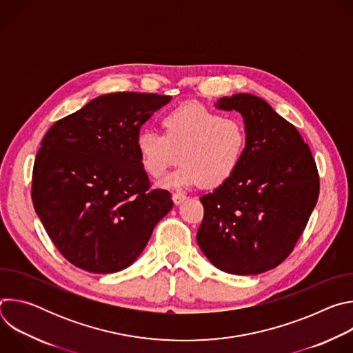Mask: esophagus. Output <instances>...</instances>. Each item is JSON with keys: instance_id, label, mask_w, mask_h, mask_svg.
Segmentation results:
<instances>
[{"instance_id": "1", "label": "esophagus", "mask_w": 353, "mask_h": 353, "mask_svg": "<svg viewBox=\"0 0 353 353\" xmlns=\"http://www.w3.org/2000/svg\"><path fill=\"white\" fill-rule=\"evenodd\" d=\"M172 198H173V203L176 204V205H180L183 201L185 199V195L184 194H180V192H174L173 195H172Z\"/></svg>"}]
</instances>
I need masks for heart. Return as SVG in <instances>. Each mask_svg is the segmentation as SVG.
<instances>
[{
	"label": "heart",
	"mask_w": 353,
	"mask_h": 353,
	"mask_svg": "<svg viewBox=\"0 0 353 353\" xmlns=\"http://www.w3.org/2000/svg\"><path fill=\"white\" fill-rule=\"evenodd\" d=\"M165 135L142 130L135 146L145 172L161 177L177 162L181 165L162 181V187H191L201 183L216 187L240 166L247 146L244 123L221 116L199 103L188 102L170 110L162 120Z\"/></svg>",
	"instance_id": "obj_1"
}]
</instances>
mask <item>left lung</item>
Returning a JSON list of instances; mask_svg holds the SVG:
<instances>
[{
	"label": "left lung",
	"mask_w": 353,
	"mask_h": 353,
	"mask_svg": "<svg viewBox=\"0 0 353 353\" xmlns=\"http://www.w3.org/2000/svg\"><path fill=\"white\" fill-rule=\"evenodd\" d=\"M215 108L241 114L247 146L233 176L199 198L205 214L196 241L223 272L263 274L292 253L307 225L320 191L316 162L294 125L264 99L234 93Z\"/></svg>",
	"instance_id": "obj_1"
}]
</instances>
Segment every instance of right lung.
Segmentation results:
<instances>
[{"instance_id": "add662e5", "label": "right lung", "mask_w": 353, "mask_h": 353, "mask_svg": "<svg viewBox=\"0 0 353 353\" xmlns=\"http://www.w3.org/2000/svg\"><path fill=\"white\" fill-rule=\"evenodd\" d=\"M170 96L116 92L92 99L47 131L36 155L32 199L60 253L75 267L113 274L143 251L173 208L149 190L135 138Z\"/></svg>"}]
</instances>
